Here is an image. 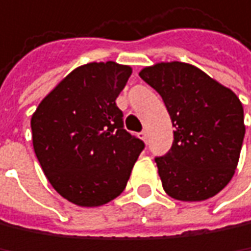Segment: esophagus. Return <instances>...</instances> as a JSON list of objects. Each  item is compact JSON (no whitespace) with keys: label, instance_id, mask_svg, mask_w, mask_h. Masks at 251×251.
Listing matches in <instances>:
<instances>
[{"label":"esophagus","instance_id":"1","mask_svg":"<svg viewBox=\"0 0 251 251\" xmlns=\"http://www.w3.org/2000/svg\"><path fill=\"white\" fill-rule=\"evenodd\" d=\"M140 136H142V139H143V140H145V142L148 143V139H149V133H148L146 130H143V131L140 133Z\"/></svg>","mask_w":251,"mask_h":251}]
</instances>
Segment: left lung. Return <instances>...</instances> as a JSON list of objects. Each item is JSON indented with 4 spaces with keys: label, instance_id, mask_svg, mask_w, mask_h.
<instances>
[{
    "label": "left lung",
    "instance_id": "8db88e82",
    "mask_svg": "<svg viewBox=\"0 0 251 251\" xmlns=\"http://www.w3.org/2000/svg\"><path fill=\"white\" fill-rule=\"evenodd\" d=\"M139 75L161 95L176 128L171 149L155 158L164 190L183 201L213 197L238 164L246 133L240 99L186 63L155 64Z\"/></svg>",
    "mask_w": 251,
    "mask_h": 251
}]
</instances>
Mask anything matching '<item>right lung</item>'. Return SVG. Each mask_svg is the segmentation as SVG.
Wrapping results in <instances>:
<instances>
[{
    "instance_id": "obj_1",
    "label": "right lung",
    "mask_w": 251,
    "mask_h": 251,
    "mask_svg": "<svg viewBox=\"0 0 251 251\" xmlns=\"http://www.w3.org/2000/svg\"><path fill=\"white\" fill-rule=\"evenodd\" d=\"M130 75L128 65L114 61L77 67L32 115L36 158L52 187L77 206L120 196L145 149L115 103Z\"/></svg>"
}]
</instances>
